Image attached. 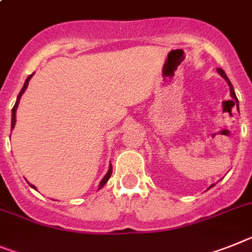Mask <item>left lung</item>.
<instances>
[{"instance_id": "left-lung-1", "label": "left lung", "mask_w": 252, "mask_h": 252, "mask_svg": "<svg viewBox=\"0 0 252 252\" xmlns=\"http://www.w3.org/2000/svg\"><path fill=\"white\" fill-rule=\"evenodd\" d=\"M218 72H219V74H220V76H222L223 79H224V80L227 81V83H228V85H229V90H231V95H232V98H233V99L237 100V96H236V93H234L233 87H232L231 81H229V79H228V77H227V75H225L224 71H223L222 68H218ZM210 188H213V185H212V186H210ZM210 188H209V189H210Z\"/></svg>"}]
</instances>
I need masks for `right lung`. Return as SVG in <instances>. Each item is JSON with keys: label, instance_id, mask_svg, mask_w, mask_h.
<instances>
[{"label": "right lung", "instance_id": "1", "mask_svg": "<svg viewBox=\"0 0 252 252\" xmlns=\"http://www.w3.org/2000/svg\"><path fill=\"white\" fill-rule=\"evenodd\" d=\"M32 76H33V74L29 75V76H28L27 80H25V83H24L23 89L20 90V93H19V95H18V99H16V103H15L14 108H12V115H11V128H14L15 122H16V109H18V105H19V102H20V98H21V95H23L24 92H25V89H27V88H28V84H29V80H30V79H32ZM111 175H112V164H109V169H108V172H107V173H105V176H104V177H103L102 181H100V184H99V189H102L103 186H104V185L107 184V181H108V180H109V177H111ZM29 185H30V184H29ZM30 186H32V188H33V189H35V186H34V185H30Z\"/></svg>", "mask_w": 252, "mask_h": 252}]
</instances>
